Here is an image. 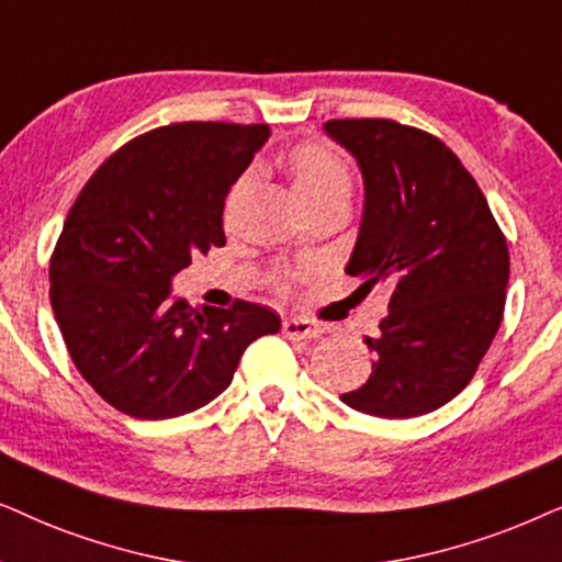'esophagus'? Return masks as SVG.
Listing matches in <instances>:
<instances>
[{"mask_svg":"<svg viewBox=\"0 0 562 562\" xmlns=\"http://www.w3.org/2000/svg\"><path fill=\"white\" fill-rule=\"evenodd\" d=\"M282 334L288 339H313L321 334V328L308 318H285L282 321Z\"/></svg>","mask_w":562,"mask_h":562,"instance_id":"obj_1","label":"esophagus"}]
</instances>
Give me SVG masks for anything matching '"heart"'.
<instances>
[{"mask_svg": "<svg viewBox=\"0 0 562 562\" xmlns=\"http://www.w3.org/2000/svg\"><path fill=\"white\" fill-rule=\"evenodd\" d=\"M288 171L293 177V187L297 198L303 203H311L316 198H326V194H349L351 192V171L347 161L339 154L324 144H297L293 151L288 154ZM249 175H241L231 187L228 192V207L241 198L246 187H249Z\"/></svg>", "mask_w": 562, "mask_h": 562, "instance_id": "b5f03b06", "label": "heart"}]
</instances>
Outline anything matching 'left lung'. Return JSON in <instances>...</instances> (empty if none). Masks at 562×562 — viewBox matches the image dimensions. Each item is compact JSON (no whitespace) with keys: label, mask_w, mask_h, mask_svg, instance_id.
<instances>
[{"label":"left lung","mask_w":562,"mask_h":562,"mask_svg":"<svg viewBox=\"0 0 562 562\" xmlns=\"http://www.w3.org/2000/svg\"><path fill=\"white\" fill-rule=\"evenodd\" d=\"M355 154L364 215L347 274L393 290L372 375L341 395L380 418L429 414L452 401L496 336L506 305L508 246L481 187L431 133L391 117L328 120Z\"/></svg>","instance_id":"left-lung-1"}]
</instances>
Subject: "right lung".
<instances>
[{"instance_id":"right-lung-1","label":"right lung","mask_w":562,"mask_h":562,"mask_svg":"<svg viewBox=\"0 0 562 562\" xmlns=\"http://www.w3.org/2000/svg\"><path fill=\"white\" fill-rule=\"evenodd\" d=\"M267 125H161L89 177L50 254V305L66 349L102 401L133 418L211 403L254 339L280 331L267 305L190 308L171 277L226 246L223 203Z\"/></svg>"}]
</instances>
